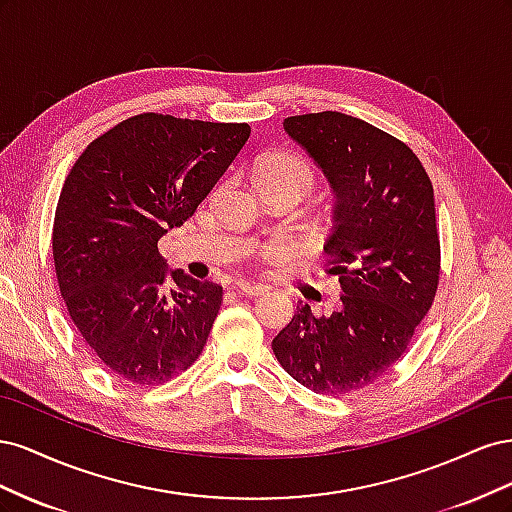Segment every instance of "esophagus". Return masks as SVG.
I'll return each mask as SVG.
<instances>
[{
  "label": "esophagus",
  "mask_w": 512,
  "mask_h": 512,
  "mask_svg": "<svg viewBox=\"0 0 512 512\" xmlns=\"http://www.w3.org/2000/svg\"><path fill=\"white\" fill-rule=\"evenodd\" d=\"M235 290L239 294H245V297H260V294L267 292V286H260V284H245V282H239L235 286Z\"/></svg>",
  "instance_id": "obj_1"
}]
</instances>
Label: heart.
I'll return each instance as SVG.
<instances>
[{
	"instance_id": "b5f03b06",
	"label": "heart",
	"mask_w": 512,
	"mask_h": 512,
	"mask_svg": "<svg viewBox=\"0 0 512 512\" xmlns=\"http://www.w3.org/2000/svg\"><path fill=\"white\" fill-rule=\"evenodd\" d=\"M262 181H284V183L297 185L301 192H307L312 188L314 177H312V170H309V166L301 158L288 156V153H277V156H271L269 160H265V164L260 166L258 183ZM262 254L273 262L284 260L292 254V245L288 241H271L265 245Z\"/></svg>"
}]
</instances>
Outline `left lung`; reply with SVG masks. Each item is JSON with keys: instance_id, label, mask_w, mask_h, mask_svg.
Wrapping results in <instances>:
<instances>
[{"instance_id": "1", "label": "left lung", "mask_w": 512, "mask_h": 512, "mask_svg": "<svg viewBox=\"0 0 512 512\" xmlns=\"http://www.w3.org/2000/svg\"><path fill=\"white\" fill-rule=\"evenodd\" d=\"M284 132L335 196L324 252L342 284V307L316 318L299 305L271 348L309 391L344 395L399 361L436 297L433 188L408 145L363 119L309 113L286 117Z\"/></svg>"}]
</instances>
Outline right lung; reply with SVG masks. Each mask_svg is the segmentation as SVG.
Here are the masks:
<instances>
[{
	"label": "right lung",
	"instance_id": "right-lung-1",
	"mask_svg": "<svg viewBox=\"0 0 512 512\" xmlns=\"http://www.w3.org/2000/svg\"><path fill=\"white\" fill-rule=\"evenodd\" d=\"M250 134L247 123L145 113L74 162L55 211L57 282L76 329L117 376L162 384L203 352L222 286L166 267L158 241L192 218Z\"/></svg>",
	"mask_w": 512,
	"mask_h": 512
}]
</instances>
